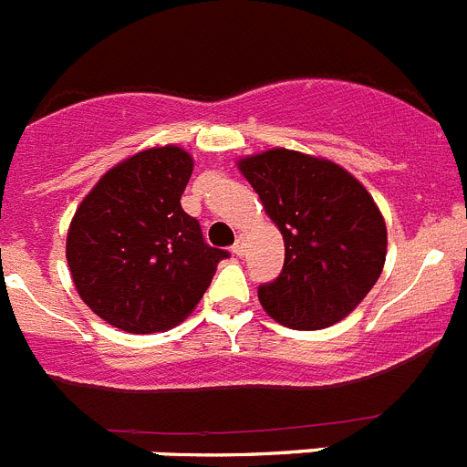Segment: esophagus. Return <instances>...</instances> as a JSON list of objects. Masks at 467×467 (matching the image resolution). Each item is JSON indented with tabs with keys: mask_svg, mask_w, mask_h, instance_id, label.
<instances>
[{
	"mask_svg": "<svg viewBox=\"0 0 467 467\" xmlns=\"http://www.w3.org/2000/svg\"><path fill=\"white\" fill-rule=\"evenodd\" d=\"M231 250H234V254H238V257H241V254L245 253V241H243V238H236V243H234V247H231Z\"/></svg>",
	"mask_w": 467,
	"mask_h": 467,
	"instance_id": "34e87169",
	"label": "esophagus"
}]
</instances>
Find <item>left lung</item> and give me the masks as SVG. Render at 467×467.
Listing matches in <instances>:
<instances>
[{
	"label": "left lung",
	"mask_w": 467,
	"mask_h": 467,
	"mask_svg": "<svg viewBox=\"0 0 467 467\" xmlns=\"http://www.w3.org/2000/svg\"><path fill=\"white\" fill-rule=\"evenodd\" d=\"M283 234L285 264L259 301L275 323L323 329L372 290L386 262V222L356 177L327 159L269 150L238 161Z\"/></svg>",
	"instance_id": "1"
}]
</instances>
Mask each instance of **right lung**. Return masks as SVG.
Listing matches in <instances>:
<instances>
[{
	"label": "right lung",
	"mask_w": 467,
	"mask_h": 467,
	"mask_svg": "<svg viewBox=\"0 0 467 467\" xmlns=\"http://www.w3.org/2000/svg\"><path fill=\"white\" fill-rule=\"evenodd\" d=\"M193 159L154 147L107 171L74 213L67 264L86 306L114 327L151 334L196 308L226 250L182 210Z\"/></svg>",
	"instance_id": "1"
}]
</instances>
